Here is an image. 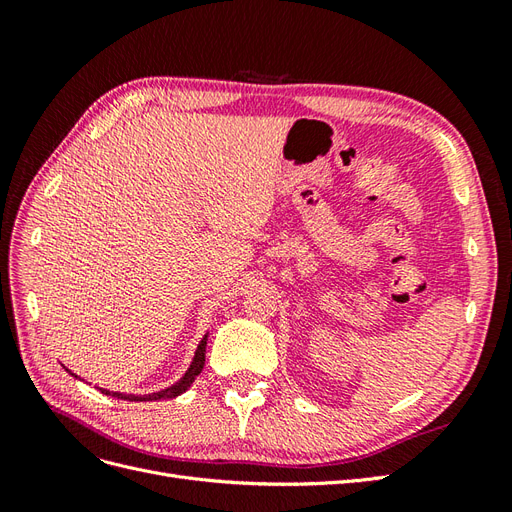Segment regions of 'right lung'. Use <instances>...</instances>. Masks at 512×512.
<instances>
[{"mask_svg":"<svg viewBox=\"0 0 512 512\" xmlns=\"http://www.w3.org/2000/svg\"><path fill=\"white\" fill-rule=\"evenodd\" d=\"M207 337L209 335H205L203 339H200V344H198V348H196V352H194V359H192V365L188 367V371H185L183 374V378L179 380V382H175L173 386H168V389H162V391H158V393H149V395H123V393H113V391H106V389H100L104 395H113V397H117V399H128V401H160V399H173V397H177V395H181V393H185L192 386V382L196 380V376L200 374V371H203V367H205V348H207ZM70 371V369H68ZM72 374V371H70ZM74 376V374H72ZM76 378V376H74Z\"/></svg>","mask_w":512,"mask_h":512,"instance_id":"obj_1","label":"right lung"}]
</instances>
